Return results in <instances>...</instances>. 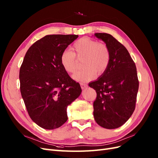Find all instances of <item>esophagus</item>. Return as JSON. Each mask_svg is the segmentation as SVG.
I'll list each match as a JSON object with an SVG mask.
<instances>
[{"label":"esophagus","instance_id":"34e87169","mask_svg":"<svg viewBox=\"0 0 158 158\" xmlns=\"http://www.w3.org/2000/svg\"><path fill=\"white\" fill-rule=\"evenodd\" d=\"M80 85H81V88H82V89H85V88L88 87V84H85L84 82H81Z\"/></svg>","mask_w":158,"mask_h":158}]
</instances>
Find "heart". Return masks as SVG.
Segmentation results:
<instances>
[{"mask_svg":"<svg viewBox=\"0 0 158 158\" xmlns=\"http://www.w3.org/2000/svg\"><path fill=\"white\" fill-rule=\"evenodd\" d=\"M73 51L66 49L63 51L60 58V64L66 72L74 73L78 66L77 60H82L81 66L83 68L73 76L78 82L92 80L96 74L98 76L103 74L111 62V52L107 45L87 37L76 41L73 46Z\"/></svg>","mask_w":158,"mask_h":158,"instance_id":"obj_1","label":"heart"}]
</instances>
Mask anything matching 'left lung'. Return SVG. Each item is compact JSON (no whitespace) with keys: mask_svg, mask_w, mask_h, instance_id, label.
Here are the masks:
<instances>
[{"mask_svg":"<svg viewBox=\"0 0 158 158\" xmlns=\"http://www.w3.org/2000/svg\"><path fill=\"white\" fill-rule=\"evenodd\" d=\"M111 52L107 70L95 82L89 84L97 97L94 102L95 121L105 128L124 125L135 109L139 87L136 67L126 47L111 35L96 33Z\"/></svg>","mask_w":158,"mask_h":158,"instance_id":"1","label":"left lung"}]
</instances>
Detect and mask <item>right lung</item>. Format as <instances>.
<instances>
[{"label": "right lung", "instance_id": "1", "mask_svg": "<svg viewBox=\"0 0 158 158\" xmlns=\"http://www.w3.org/2000/svg\"><path fill=\"white\" fill-rule=\"evenodd\" d=\"M78 35H47L33 44L20 66V92L31 120L47 130L67 121L66 108L82 92L60 64V55Z\"/></svg>", "mask_w": 158, "mask_h": 158}]
</instances>
